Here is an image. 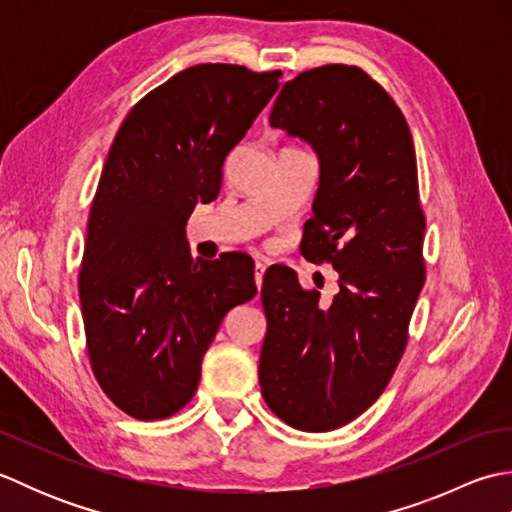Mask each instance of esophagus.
<instances>
[{"instance_id":"1","label":"esophagus","mask_w":512,"mask_h":512,"mask_svg":"<svg viewBox=\"0 0 512 512\" xmlns=\"http://www.w3.org/2000/svg\"><path fill=\"white\" fill-rule=\"evenodd\" d=\"M266 264L264 262H257L255 264V284H257V288H262V279H264V273H266Z\"/></svg>"}]
</instances>
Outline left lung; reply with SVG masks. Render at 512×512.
Wrapping results in <instances>:
<instances>
[{"instance_id":"8db88e82","label":"left lung","mask_w":512,"mask_h":512,"mask_svg":"<svg viewBox=\"0 0 512 512\" xmlns=\"http://www.w3.org/2000/svg\"><path fill=\"white\" fill-rule=\"evenodd\" d=\"M270 125L319 154L301 255L330 264L339 292L325 303L292 270H268L259 385L290 427L330 431L374 405L409 341L427 270L416 149L396 101L356 65L297 74L281 88Z\"/></svg>"}]
</instances>
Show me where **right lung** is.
<instances>
[{"instance_id":"add662e5","label":"right lung","mask_w":512,"mask_h":512,"mask_svg":"<svg viewBox=\"0 0 512 512\" xmlns=\"http://www.w3.org/2000/svg\"><path fill=\"white\" fill-rule=\"evenodd\" d=\"M281 70L202 63L140 99L118 129L88 217L79 270L96 383L127 416L162 420L200 383L224 314L257 295L246 253L191 259L184 224L279 90Z\"/></svg>"}]
</instances>
